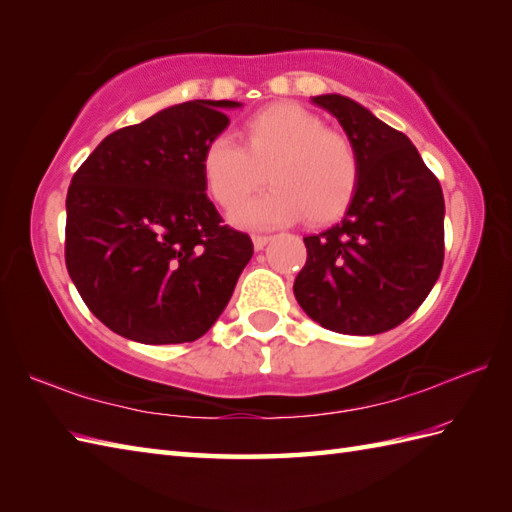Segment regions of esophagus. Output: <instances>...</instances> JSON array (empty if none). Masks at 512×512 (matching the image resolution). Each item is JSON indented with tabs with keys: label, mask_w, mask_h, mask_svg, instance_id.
I'll return each instance as SVG.
<instances>
[{
	"label": "esophagus",
	"mask_w": 512,
	"mask_h": 512,
	"mask_svg": "<svg viewBox=\"0 0 512 512\" xmlns=\"http://www.w3.org/2000/svg\"><path fill=\"white\" fill-rule=\"evenodd\" d=\"M268 242H270V235H253V246H255V250H264Z\"/></svg>",
	"instance_id": "obj_1"
}]
</instances>
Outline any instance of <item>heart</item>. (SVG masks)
Here are the masks:
<instances>
[{
	"mask_svg": "<svg viewBox=\"0 0 512 512\" xmlns=\"http://www.w3.org/2000/svg\"><path fill=\"white\" fill-rule=\"evenodd\" d=\"M202 178L211 198L233 209L259 184H275L233 211L246 228H275L301 220L325 224L343 215L361 182V158L350 138L328 129L299 105H270L244 125V145L220 134L206 143Z\"/></svg>",
	"mask_w": 512,
	"mask_h": 512,
	"instance_id": "1",
	"label": "heart"
}]
</instances>
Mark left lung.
I'll return each mask as SVG.
<instances>
[{
	"instance_id": "8db88e82",
	"label": "left lung",
	"mask_w": 512,
	"mask_h": 512,
	"mask_svg": "<svg viewBox=\"0 0 512 512\" xmlns=\"http://www.w3.org/2000/svg\"><path fill=\"white\" fill-rule=\"evenodd\" d=\"M341 123L361 158L343 220L303 237L295 279L303 312L341 334L396 328L427 299L444 262V198L411 140L341 94L312 96Z\"/></svg>"
}]
</instances>
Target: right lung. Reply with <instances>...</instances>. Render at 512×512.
Listing matches in <instances>:
<instances>
[{"mask_svg": "<svg viewBox=\"0 0 512 512\" xmlns=\"http://www.w3.org/2000/svg\"><path fill=\"white\" fill-rule=\"evenodd\" d=\"M237 101H187L110 134L70 182L65 266L85 306L138 343L209 332L253 257L222 226L200 158Z\"/></svg>", "mask_w": 512, "mask_h": 512, "instance_id": "obj_1", "label": "right lung"}]
</instances>
